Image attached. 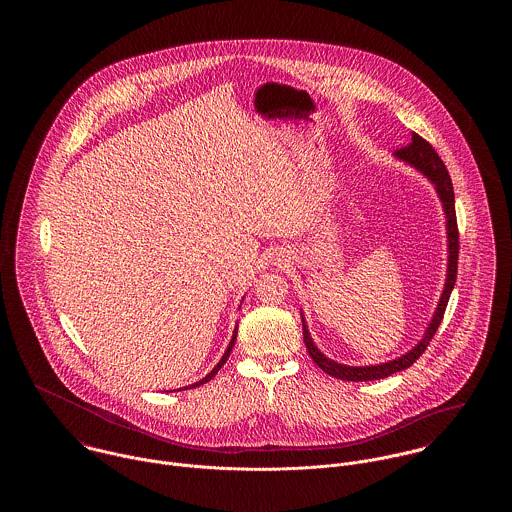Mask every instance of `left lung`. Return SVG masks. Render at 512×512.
I'll return each instance as SVG.
<instances>
[{
	"label": "left lung",
	"instance_id": "left-lung-1",
	"mask_svg": "<svg viewBox=\"0 0 512 512\" xmlns=\"http://www.w3.org/2000/svg\"><path fill=\"white\" fill-rule=\"evenodd\" d=\"M393 157L409 167H413L420 172L424 178L430 180V184H434L436 194L439 201L443 205V215H445V228H447V274H445V284H443V292L439 295L438 307L432 315V320L428 322L424 336L414 345L411 351L403 353L401 357L388 361V363H380V365L368 366H349L336 363L334 359H328L311 338L305 315L301 311V322H303V340L307 345V351L311 355V359L317 363L326 374L347 380V382H368V380H382L388 378L391 374L405 370L413 365L414 361L424 353V349L428 347V343L434 338V334L438 332L439 324L443 320V313L447 307V301L453 292L455 280H457V261H459V230H457V215H455V194H453V184H451V176L445 169L443 161L439 159L436 149L430 146L424 138H420L418 134L413 132V142L409 146L401 147L393 153Z\"/></svg>",
	"mask_w": 512,
	"mask_h": 512
}]
</instances>
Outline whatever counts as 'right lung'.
Masks as SVG:
<instances>
[{
	"label": "right lung",
	"instance_id": "add662e5",
	"mask_svg": "<svg viewBox=\"0 0 512 512\" xmlns=\"http://www.w3.org/2000/svg\"><path fill=\"white\" fill-rule=\"evenodd\" d=\"M236 336H238V326H236V328H234V334H232V340H230V343H228V347H226V351H224V355H222V359H220L219 363H217V366H215V368H213V370H211V372H209V374H207V376H205V378H201V380H199V382H195V384H192V386H186V388H184V390H188V388H197V386H201V384H205V382H209V380H211V378H213V376H215V374H217V372H219L220 366L224 365V363H226V359H228V357H230V351H232V347H234V343H236ZM176 391H182V388H180V390H176Z\"/></svg>",
	"mask_w": 512,
	"mask_h": 512
}]
</instances>
